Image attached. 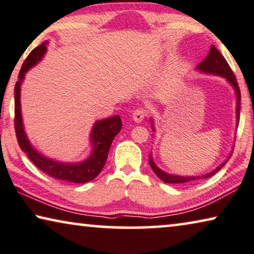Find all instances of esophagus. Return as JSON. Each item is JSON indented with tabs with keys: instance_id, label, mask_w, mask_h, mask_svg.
I'll use <instances>...</instances> for the list:
<instances>
[{
	"instance_id": "34e87169",
	"label": "esophagus",
	"mask_w": 254,
	"mask_h": 254,
	"mask_svg": "<svg viewBox=\"0 0 254 254\" xmlns=\"http://www.w3.org/2000/svg\"><path fill=\"white\" fill-rule=\"evenodd\" d=\"M146 116H147V111L145 108H138V109H135L133 113H132V117H133V120L137 123L141 122V121L145 120Z\"/></svg>"
}]
</instances>
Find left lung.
I'll list each match as a JSON object with an SVG mask.
<instances>
[{
    "mask_svg": "<svg viewBox=\"0 0 254 254\" xmlns=\"http://www.w3.org/2000/svg\"><path fill=\"white\" fill-rule=\"evenodd\" d=\"M197 68L199 70L205 71V73L209 74H215V75H220V76L225 77L227 81H228L230 84L234 86V89L236 91V96H237V120H240V109H241V91L240 88H238V83L235 74L232 70V68L228 65L227 60L225 59V57L222 56L217 48L214 45H211L210 52L205 59L203 60L202 63L198 64ZM228 161V160H227ZM227 161L224 162L220 166H218L214 171H212L207 175L203 176V177H180V176H172V175H168L157 168L155 163L151 160V157L149 156V164L153 169V171L156 173V176L160 178L162 181H164L166 184H188L191 183V181L197 180V179H204V178H209L211 176H213L214 173H217L219 170H220L222 166H224Z\"/></svg>",
    "mask_w": 254,
    "mask_h": 254,
    "instance_id": "1",
    "label": "left lung"
}]
</instances>
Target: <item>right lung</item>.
<instances>
[{
	"label": "right lung",
	"instance_id": "1",
	"mask_svg": "<svg viewBox=\"0 0 254 254\" xmlns=\"http://www.w3.org/2000/svg\"><path fill=\"white\" fill-rule=\"evenodd\" d=\"M45 41L39 47L32 50V52L25 59L20 71L18 75V81L14 85V130H16L17 140L22 151H25L30 161L39 168L41 171L47 173L55 179L68 181L74 184H85L93 180L99 175L104 165L107 161L108 151L111 148L113 139L122 128V121L119 115L109 119L98 121L94 124L91 133V142L93 145V151L86 161L76 164L59 163L50 158L44 157L43 155L33 148L27 137H26L24 126H22L21 113H20V84L25 77V73L30 67L36 65L42 59L47 51Z\"/></svg>",
	"mask_w": 254,
	"mask_h": 254
}]
</instances>
